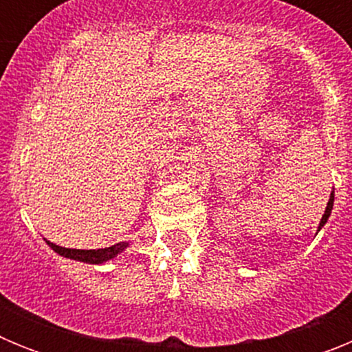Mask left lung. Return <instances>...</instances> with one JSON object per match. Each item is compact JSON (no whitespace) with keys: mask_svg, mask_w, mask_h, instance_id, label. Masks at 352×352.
I'll use <instances>...</instances> for the list:
<instances>
[{"mask_svg":"<svg viewBox=\"0 0 352 352\" xmlns=\"http://www.w3.org/2000/svg\"><path fill=\"white\" fill-rule=\"evenodd\" d=\"M333 201H335V194H333V192H331V195H329V201H328V206H326V211H324V214H322L321 223H319V231H321L322 226H324V223L328 222L329 214H331V210H333Z\"/></svg>","mask_w":352,"mask_h":352,"instance_id":"1","label":"left lung"}]
</instances>
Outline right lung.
<instances>
[{"instance_id": "1", "label": "right lung", "mask_w": 352, "mask_h": 352, "mask_svg": "<svg viewBox=\"0 0 352 352\" xmlns=\"http://www.w3.org/2000/svg\"><path fill=\"white\" fill-rule=\"evenodd\" d=\"M47 245L52 248V250L58 252L60 256L68 257V259H74V261H82V263H89V264L105 263V261L113 259V257H116L118 254H121V252L129 247V243H125V241L113 245V247L98 248V250H77V248H65V247H58V245L51 243V241H47Z\"/></svg>"}]
</instances>
